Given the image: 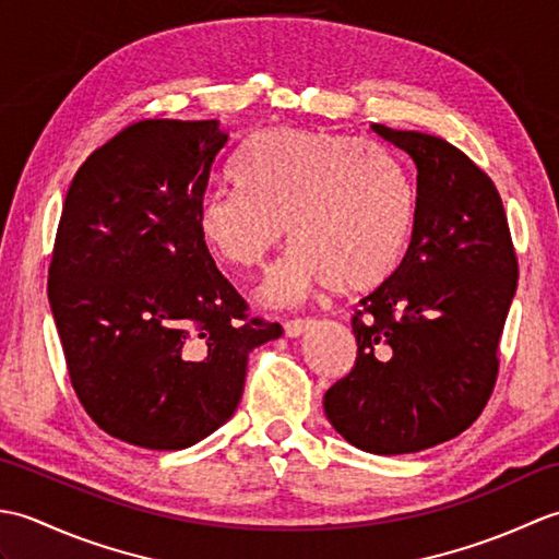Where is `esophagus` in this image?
I'll use <instances>...</instances> for the list:
<instances>
[{"instance_id": "34e87169", "label": "esophagus", "mask_w": 559, "mask_h": 559, "mask_svg": "<svg viewBox=\"0 0 559 559\" xmlns=\"http://www.w3.org/2000/svg\"><path fill=\"white\" fill-rule=\"evenodd\" d=\"M310 326H312V319H288V322L283 324V331H286L288 338H298Z\"/></svg>"}]
</instances>
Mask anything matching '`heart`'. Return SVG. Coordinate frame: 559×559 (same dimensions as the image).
Wrapping results in <instances>:
<instances>
[{"mask_svg":"<svg viewBox=\"0 0 559 559\" xmlns=\"http://www.w3.org/2000/svg\"><path fill=\"white\" fill-rule=\"evenodd\" d=\"M235 182L201 201L197 230L209 252L235 269L264 266L288 233L298 240L261 286L269 305H298L324 286L372 290L406 257L415 189L401 163L370 141L271 129L247 146Z\"/></svg>","mask_w":559,"mask_h":559,"instance_id":"obj_1","label":"heart"}]
</instances>
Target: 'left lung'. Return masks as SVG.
<instances>
[{
	"mask_svg": "<svg viewBox=\"0 0 559 559\" xmlns=\"http://www.w3.org/2000/svg\"><path fill=\"white\" fill-rule=\"evenodd\" d=\"M418 170L401 266L353 314L358 358L324 394L334 430L370 454H413L483 413L519 261L495 182L449 141L372 124Z\"/></svg>",
	"mask_w": 559,
	"mask_h": 559,
	"instance_id": "left-lung-1",
	"label": "left lung"
}]
</instances>
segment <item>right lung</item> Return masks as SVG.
<instances>
[{
	"mask_svg": "<svg viewBox=\"0 0 559 559\" xmlns=\"http://www.w3.org/2000/svg\"><path fill=\"white\" fill-rule=\"evenodd\" d=\"M228 151L218 120H139L67 192L47 298L83 411L122 442L168 451L218 430L247 355L283 334L247 314L197 230Z\"/></svg>",
	"mask_w": 559,
	"mask_h": 559,
	"instance_id": "right-lung-1",
	"label": "right lung"
}]
</instances>
